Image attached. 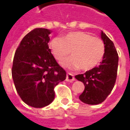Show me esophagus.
Returning a JSON list of instances; mask_svg holds the SVG:
<instances>
[{
	"mask_svg": "<svg viewBox=\"0 0 130 130\" xmlns=\"http://www.w3.org/2000/svg\"><path fill=\"white\" fill-rule=\"evenodd\" d=\"M74 80V76L72 74L68 72L67 74V76H66V81L67 82H72Z\"/></svg>",
	"mask_w": 130,
	"mask_h": 130,
	"instance_id": "1",
	"label": "esophagus"
}]
</instances>
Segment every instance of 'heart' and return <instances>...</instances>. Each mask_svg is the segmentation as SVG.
Masks as SVG:
<instances>
[{
    "label": "heart",
    "instance_id": "b5f03b06",
    "mask_svg": "<svg viewBox=\"0 0 130 130\" xmlns=\"http://www.w3.org/2000/svg\"><path fill=\"white\" fill-rule=\"evenodd\" d=\"M49 48L54 58L62 60L71 54L72 57L62 62L63 67L72 70H89L102 61L105 53L103 40L82 31L70 32L61 38L55 37L49 42Z\"/></svg>",
    "mask_w": 130,
    "mask_h": 130
}]
</instances>
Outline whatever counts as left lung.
Listing matches in <instances>:
<instances>
[{"mask_svg":"<svg viewBox=\"0 0 130 130\" xmlns=\"http://www.w3.org/2000/svg\"><path fill=\"white\" fill-rule=\"evenodd\" d=\"M101 37L105 45V53L100 65L75 76L85 86L79 99L88 104H98L105 100L114 87L117 78L118 55L114 44L103 32Z\"/></svg>","mask_w":130,"mask_h":130,"instance_id":"1","label":"left lung"}]
</instances>
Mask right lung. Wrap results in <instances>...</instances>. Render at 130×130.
<instances>
[{
    "label": "right lung",
    "instance_id": "1",
    "mask_svg": "<svg viewBox=\"0 0 130 130\" xmlns=\"http://www.w3.org/2000/svg\"><path fill=\"white\" fill-rule=\"evenodd\" d=\"M51 31L35 28L21 40L13 60L12 76L17 92L25 103L42 108L55 98L54 88L66 79V72L48 48Z\"/></svg>",
    "mask_w": 130,
    "mask_h": 130
}]
</instances>
